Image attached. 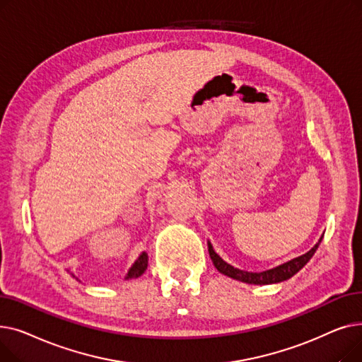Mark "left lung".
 <instances>
[{
    "mask_svg": "<svg viewBox=\"0 0 362 362\" xmlns=\"http://www.w3.org/2000/svg\"><path fill=\"white\" fill-rule=\"evenodd\" d=\"M322 240V235L318 239V242L313 246V248L307 252L303 254L298 258H293L288 262H284L281 265H277L274 269L270 270H265V272H259V273H252V272H245V270H239L233 265H230L229 262H226L213 248L211 242L208 240V254H210V258L214 264V267L224 276L227 277H232L235 280L243 281V283H248V284H274V283H280L291 279L292 276H295L300 269L305 267V264L313 258V255L315 254L317 248L320 246Z\"/></svg>",
    "mask_w": 362,
    "mask_h": 362,
    "instance_id": "1",
    "label": "left lung"
}]
</instances>
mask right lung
<instances>
[{"instance_id":"obj_1","label":"right lung","mask_w":362,"mask_h":362,"mask_svg":"<svg viewBox=\"0 0 362 362\" xmlns=\"http://www.w3.org/2000/svg\"><path fill=\"white\" fill-rule=\"evenodd\" d=\"M146 267H148V254L144 251L139 257H138V259L132 264V267L129 269V272H127V274H126V280H129V279H138L139 276H142L144 273H145V270H146ZM69 272V270H67ZM70 273V272H69ZM73 277H76L73 273H70ZM76 280H79L78 277H76ZM81 281V280H79Z\"/></svg>"}]
</instances>
